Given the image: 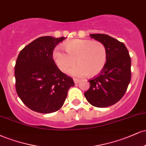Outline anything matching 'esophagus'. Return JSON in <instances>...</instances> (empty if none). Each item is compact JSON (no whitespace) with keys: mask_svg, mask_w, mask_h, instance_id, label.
Instances as JSON below:
<instances>
[{"mask_svg":"<svg viewBox=\"0 0 146 146\" xmlns=\"http://www.w3.org/2000/svg\"><path fill=\"white\" fill-rule=\"evenodd\" d=\"M73 80H74V82H75V84H78V82H80V80H78V79H76V78L73 79Z\"/></svg>","mask_w":146,"mask_h":146,"instance_id":"1","label":"esophagus"}]
</instances>
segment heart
Wrapping results in <instances>:
<instances>
[{
	"label": "heart",
	"instance_id": "b5f03b06",
	"mask_svg": "<svg viewBox=\"0 0 146 146\" xmlns=\"http://www.w3.org/2000/svg\"><path fill=\"white\" fill-rule=\"evenodd\" d=\"M64 52L57 48L53 52V58L58 68L66 72L75 62L78 65L72 68L69 73L75 77L86 74L93 77L100 74L105 67L108 59V51L101 42L90 40L75 39L64 44Z\"/></svg>",
	"mask_w": 146,
	"mask_h": 146
}]
</instances>
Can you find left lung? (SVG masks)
I'll return each instance as SVG.
<instances>
[{"mask_svg":"<svg viewBox=\"0 0 146 146\" xmlns=\"http://www.w3.org/2000/svg\"><path fill=\"white\" fill-rule=\"evenodd\" d=\"M101 42L108 51L105 67L98 76L89 80L90 88L84 93L91 105L105 108L115 104L123 98L131 80V59L126 46L106 34H90Z\"/></svg>","mask_w":146,"mask_h":146,"instance_id":"8db88e82","label":"left lung"}]
</instances>
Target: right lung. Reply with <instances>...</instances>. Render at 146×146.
I'll return each mask as SVG.
<instances>
[{"instance_id": "add662e5", "label": "right lung", "mask_w": 146, "mask_h": 146, "mask_svg": "<svg viewBox=\"0 0 146 146\" xmlns=\"http://www.w3.org/2000/svg\"><path fill=\"white\" fill-rule=\"evenodd\" d=\"M66 38L42 36L20 52L15 65L16 90L31 110L51 113L62 108L68 90L75 84L62 73L53 59V49Z\"/></svg>"}]
</instances>
